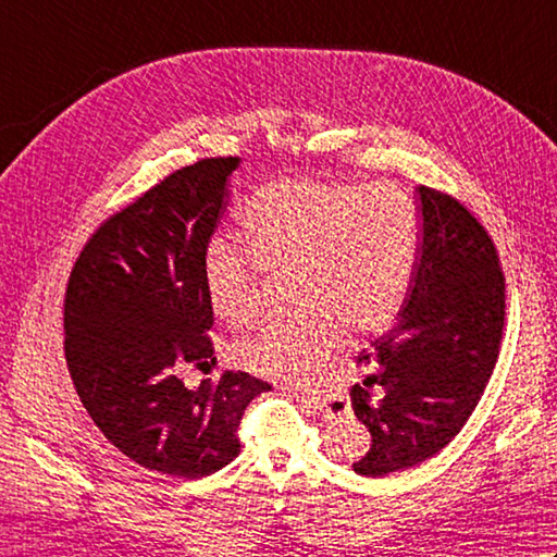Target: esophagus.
<instances>
[{
  "label": "esophagus",
  "instance_id": "34e87169",
  "mask_svg": "<svg viewBox=\"0 0 557 557\" xmlns=\"http://www.w3.org/2000/svg\"><path fill=\"white\" fill-rule=\"evenodd\" d=\"M294 393H299V389H294ZM311 401L313 405L321 409V411H325L327 417H342V413H347V409H349V405H339V407H333V405H327L325 399H318V397H311Z\"/></svg>",
  "mask_w": 557,
  "mask_h": 557
}]
</instances>
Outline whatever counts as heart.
<instances>
[{
    "label": "heart",
    "instance_id": "obj_1",
    "mask_svg": "<svg viewBox=\"0 0 557 557\" xmlns=\"http://www.w3.org/2000/svg\"><path fill=\"white\" fill-rule=\"evenodd\" d=\"M248 251L215 242L206 258L212 311L242 325L258 309L260 282L287 277L297 311L232 347L234 361L275 381H301L327 363L342 335L381 333L405 304L419 256V215L395 186L287 180L242 210Z\"/></svg>",
    "mask_w": 557,
    "mask_h": 557
}]
</instances>
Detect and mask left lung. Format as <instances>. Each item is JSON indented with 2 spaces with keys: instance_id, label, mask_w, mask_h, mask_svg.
<instances>
[{
  "instance_id": "left-lung-1",
  "label": "left lung",
  "mask_w": 557,
  "mask_h": 557,
  "mask_svg": "<svg viewBox=\"0 0 557 557\" xmlns=\"http://www.w3.org/2000/svg\"><path fill=\"white\" fill-rule=\"evenodd\" d=\"M419 258L397 323L363 349L351 407L373 443L354 471L385 476L437 455L467 423L495 369L505 275L483 224L449 194L417 188Z\"/></svg>"
}]
</instances>
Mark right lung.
I'll return each instance as SVG.
<instances>
[{"mask_svg": "<svg viewBox=\"0 0 557 557\" xmlns=\"http://www.w3.org/2000/svg\"><path fill=\"white\" fill-rule=\"evenodd\" d=\"M239 158H206L164 176L104 220L71 268L64 357L83 407L136 465L180 479L215 474L239 455L244 409L268 383L210 369L215 347L206 253Z\"/></svg>", "mask_w": 557, "mask_h": 557, "instance_id": "add662e5", "label": "right lung"}]
</instances>
